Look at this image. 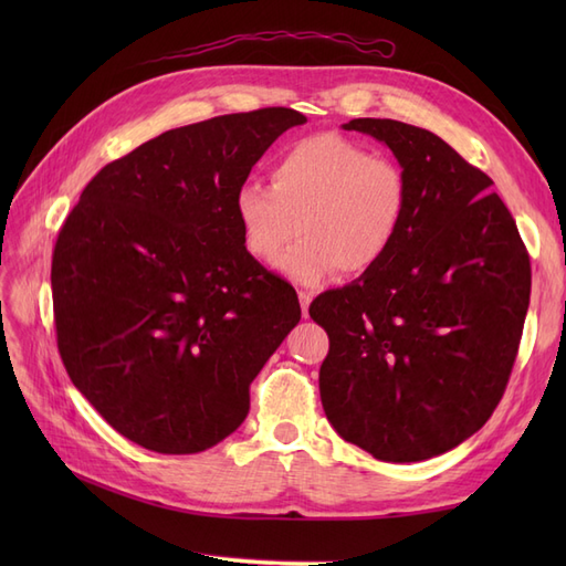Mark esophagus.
<instances>
[{"mask_svg":"<svg viewBox=\"0 0 566 566\" xmlns=\"http://www.w3.org/2000/svg\"><path fill=\"white\" fill-rule=\"evenodd\" d=\"M312 293H306V290H300V304H302V316L306 318L310 316V304H312Z\"/></svg>","mask_w":566,"mask_h":566,"instance_id":"1","label":"esophagus"}]
</instances>
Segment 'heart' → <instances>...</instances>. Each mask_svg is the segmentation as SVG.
<instances>
[{
    "mask_svg": "<svg viewBox=\"0 0 566 566\" xmlns=\"http://www.w3.org/2000/svg\"><path fill=\"white\" fill-rule=\"evenodd\" d=\"M245 250L290 281L318 283L339 269L358 276L397 243L408 212V179L399 163L375 156L339 134H314L287 146L271 167V186L248 179L235 191Z\"/></svg>",
    "mask_w": 566,
    "mask_h": 566,
    "instance_id": "obj_1",
    "label": "heart"
}]
</instances>
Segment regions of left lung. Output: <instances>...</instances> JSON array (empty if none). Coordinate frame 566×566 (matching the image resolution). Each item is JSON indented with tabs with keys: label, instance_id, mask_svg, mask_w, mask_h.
<instances>
[{
	"label": "left lung",
	"instance_id": "8db88e82",
	"mask_svg": "<svg viewBox=\"0 0 566 566\" xmlns=\"http://www.w3.org/2000/svg\"><path fill=\"white\" fill-rule=\"evenodd\" d=\"M408 179V212L385 260L318 295L331 337L318 373L335 432L385 462H418L472 437L499 406L531 293L528 254L491 179L437 134L356 117Z\"/></svg>",
	"mask_w": 566,
	"mask_h": 566
}]
</instances>
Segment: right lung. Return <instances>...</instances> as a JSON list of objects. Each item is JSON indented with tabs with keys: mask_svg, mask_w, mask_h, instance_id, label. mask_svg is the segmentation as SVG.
I'll use <instances>...</instances> for the list:
<instances>
[{
	"mask_svg": "<svg viewBox=\"0 0 566 566\" xmlns=\"http://www.w3.org/2000/svg\"><path fill=\"white\" fill-rule=\"evenodd\" d=\"M306 117L293 108L169 129L108 163L51 260L63 366L113 430L156 453L235 432L250 382L300 323L293 285L245 250L235 191Z\"/></svg>",
	"mask_w": 566,
	"mask_h": 566,
	"instance_id": "1",
	"label": "right lung"
}]
</instances>
